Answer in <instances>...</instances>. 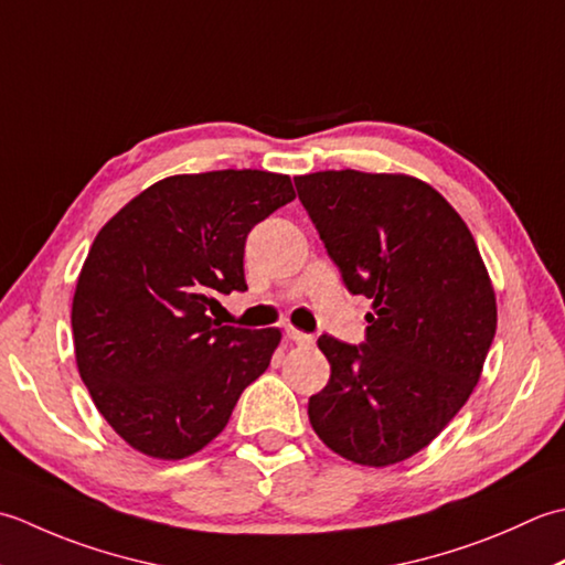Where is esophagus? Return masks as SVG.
Instances as JSON below:
<instances>
[{"instance_id":"1","label":"esophagus","mask_w":565,"mask_h":565,"mask_svg":"<svg viewBox=\"0 0 565 565\" xmlns=\"http://www.w3.org/2000/svg\"><path fill=\"white\" fill-rule=\"evenodd\" d=\"M287 339L295 341V343H299V347H312V343H315V337H312V333L297 331V329H292V327H287Z\"/></svg>"}]
</instances>
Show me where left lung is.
<instances>
[{
	"label": "left lung",
	"instance_id": "8db88e82",
	"mask_svg": "<svg viewBox=\"0 0 565 565\" xmlns=\"http://www.w3.org/2000/svg\"><path fill=\"white\" fill-rule=\"evenodd\" d=\"M295 185L349 292L373 299L361 347L319 337L331 377L309 422L353 463H399L478 385L498 329L488 268L463 218L417 178L324 170Z\"/></svg>",
	"mask_w": 565,
	"mask_h": 565
}]
</instances>
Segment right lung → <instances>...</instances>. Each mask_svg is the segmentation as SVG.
<instances>
[{"label":"right lung","mask_w":565,"mask_h":565,"mask_svg":"<svg viewBox=\"0 0 565 565\" xmlns=\"http://www.w3.org/2000/svg\"><path fill=\"white\" fill-rule=\"evenodd\" d=\"M292 200L278 172L212 170L156 182L102 226L73 297L75 361L136 451H202L266 373L280 329L222 327L206 309L216 292L246 290L248 232Z\"/></svg>","instance_id":"right-lung-1"}]
</instances>
